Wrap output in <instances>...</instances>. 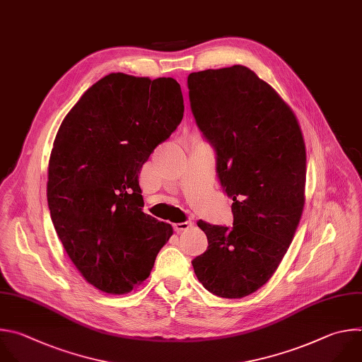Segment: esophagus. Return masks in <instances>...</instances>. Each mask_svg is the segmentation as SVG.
Instances as JSON below:
<instances>
[{"label": "esophagus", "mask_w": 362, "mask_h": 362, "mask_svg": "<svg viewBox=\"0 0 362 362\" xmlns=\"http://www.w3.org/2000/svg\"><path fill=\"white\" fill-rule=\"evenodd\" d=\"M192 227V223L191 221H185V223H177V224H174V230L177 231V233H181V231H187V230H189Z\"/></svg>", "instance_id": "obj_1"}]
</instances>
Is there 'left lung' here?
Listing matches in <instances>:
<instances>
[{
  "label": "left lung",
  "mask_w": 362,
  "mask_h": 362,
  "mask_svg": "<svg viewBox=\"0 0 362 362\" xmlns=\"http://www.w3.org/2000/svg\"><path fill=\"white\" fill-rule=\"evenodd\" d=\"M188 90L234 214L233 228L197 223L208 247L192 259L194 272L214 296L243 298L268 282L300 224L303 132L293 110L244 65L191 72Z\"/></svg>",
  "instance_id": "left-lung-1"
}]
</instances>
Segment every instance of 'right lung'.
<instances>
[{"label":"right lung","mask_w":362,"mask_h":362,"mask_svg":"<svg viewBox=\"0 0 362 362\" xmlns=\"http://www.w3.org/2000/svg\"><path fill=\"white\" fill-rule=\"evenodd\" d=\"M184 115L174 78L112 72L90 87L54 139L47 199L69 259L100 291L147 279L173 227L142 211L139 171Z\"/></svg>","instance_id":"right-lung-1"}]
</instances>
